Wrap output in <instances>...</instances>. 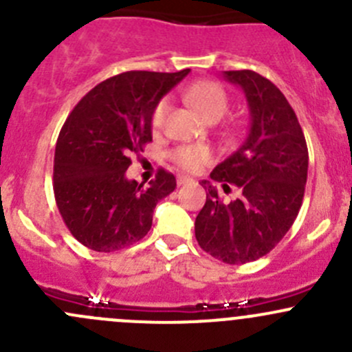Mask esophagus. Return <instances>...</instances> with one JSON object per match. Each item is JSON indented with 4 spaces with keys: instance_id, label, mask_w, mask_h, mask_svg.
Masks as SVG:
<instances>
[{
    "instance_id": "1",
    "label": "esophagus",
    "mask_w": 352,
    "mask_h": 352,
    "mask_svg": "<svg viewBox=\"0 0 352 352\" xmlns=\"http://www.w3.org/2000/svg\"><path fill=\"white\" fill-rule=\"evenodd\" d=\"M190 177H186V175H180V177H177V184H179V186H184V184H189L190 182Z\"/></svg>"
}]
</instances>
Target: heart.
<instances>
[{
	"mask_svg": "<svg viewBox=\"0 0 352 352\" xmlns=\"http://www.w3.org/2000/svg\"><path fill=\"white\" fill-rule=\"evenodd\" d=\"M186 98L208 120H218L219 117L225 116L230 105L228 94L225 91V88L221 85L214 83V81H197L192 87L187 88ZM168 100L163 98L153 109L151 129L155 133L162 131L166 112H168ZM172 158L186 172H197V170H201L202 166L211 162L212 156L211 151L206 146H180L173 151Z\"/></svg>",
	"mask_w": 352,
	"mask_h": 352,
	"instance_id": "obj_1",
	"label": "heart"
}]
</instances>
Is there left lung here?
<instances>
[{
  "label": "left lung",
  "mask_w": 352,
  "mask_h": 352,
  "mask_svg": "<svg viewBox=\"0 0 352 352\" xmlns=\"http://www.w3.org/2000/svg\"><path fill=\"white\" fill-rule=\"evenodd\" d=\"M242 87L250 109L243 144L211 172L223 190L240 189L223 202L216 187L202 180L206 204L196 218L199 247L225 264H247L272 250L293 226L305 196L308 148L298 117L283 91L250 69L225 71Z\"/></svg>",
  "instance_id": "8db88e82"
}]
</instances>
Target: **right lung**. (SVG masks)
<instances>
[{
    "label": "right lung",
    "instance_id": "1",
    "mask_svg": "<svg viewBox=\"0 0 352 352\" xmlns=\"http://www.w3.org/2000/svg\"><path fill=\"white\" fill-rule=\"evenodd\" d=\"M189 74L127 71L91 88L67 116L54 153V197L71 235L95 252L140 242L156 202L173 192V173L160 168L150 186L127 180L131 155L151 141L160 98Z\"/></svg>",
    "mask_w": 352,
    "mask_h": 352
}]
</instances>
